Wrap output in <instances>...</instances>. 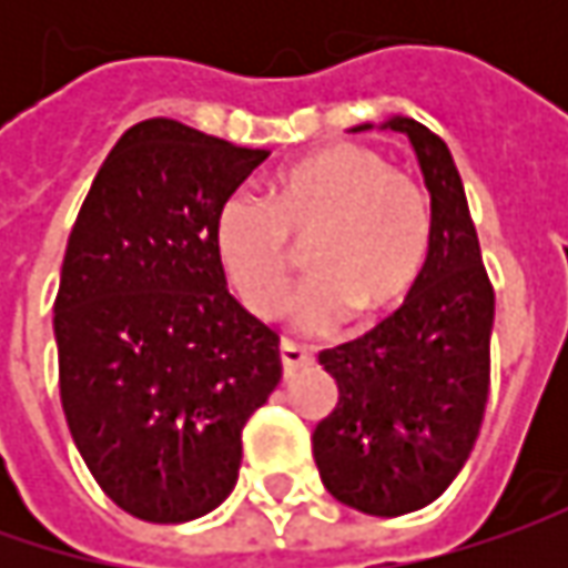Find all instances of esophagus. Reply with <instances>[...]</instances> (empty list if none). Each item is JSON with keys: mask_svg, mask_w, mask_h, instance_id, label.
<instances>
[{"mask_svg": "<svg viewBox=\"0 0 568 568\" xmlns=\"http://www.w3.org/2000/svg\"><path fill=\"white\" fill-rule=\"evenodd\" d=\"M313 361V354L306 347H300L294 341H281V366H284V376H294L300 366Z\"/></svg>", "mask_w": 568, "mask_h": 568, "instance_id": "esophagus-1", "label": "esophagus"}]
</instances>
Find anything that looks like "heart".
I'll use <instances>...</instances> for the list:
<instances>
[{
  "mask_svg": "<svg viewBox=\"0 0 568 568\" xmlns=\"http://www.w3.org/2000/svg\"><path fill=\"white\" fill-rule=\"evenodd\" d=\"M306 240L310 277L291 300L306 332L344 318L376 322L410 296L424 272L429 211L424 192L379 151L338 142L281 166L265 202L236 192L214 217V255L233 294L255 316H274Z\"/></svg>",
  "mask_w": 568,
  "mask_h": 568,
  "instance_id": "b5f03b06",
  "label": "heart"
}]
</instances>
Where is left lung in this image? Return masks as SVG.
Returning <instances> with one entry per match:
<instances>
[{"label":"left lung","instance_id":"8db88e82","mask_svg":"<svg viewBox=\"0 0 568 568\" xmlns=\"http://www.w3.org/2000/svg\"><path fill=\"white\" fill-rule=\"evenodd\" d=\"M388 125L410 139L424 170L429 252L402 310L318 354L338 382V404L313 433L328 493L382 518L424 509L465 468L490 395L496 310L446 142L410 116Z\"/></svg>","mask_w":568,"mask_h":568}]
</instances>
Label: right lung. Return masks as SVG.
I'll return each instance as SVG.
<instances>
[{"mask_svg": "<svg viewBox=\"0 0 568 568\" xmlns=\"http://www.w3.org/2000/svg\"><path fill=\"white\" fill-rule=\"evenodd\" d=\"M268 158L176 120L122 135L78 211L53 328L78 452L122 513L180 525L236 487L281 382L277 332L227 291L214 217Z\"/></svg>", "mask_w": 568, "mask_h": 568, "instance_id": "add662e5", "label": "right lung"}]
</instances>
